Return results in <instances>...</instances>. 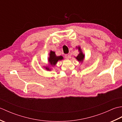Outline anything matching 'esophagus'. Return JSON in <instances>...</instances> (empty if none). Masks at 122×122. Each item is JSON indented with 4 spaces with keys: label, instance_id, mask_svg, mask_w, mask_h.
Wrapping results in <instances>:
<instances>
[{
    "label": "esophagus",
    "instance_id": "34e87169",
    "mask_svg": "<svg viewBox=\"0 0 122 122\" xmlns=\"http://www.w3.org/2000/svg\"><path fill=\"white\" fill-rule=\"evenodd\" d=\"M70 56L69 54H66L65 55V57H66V59H69L70 58Z\"/></svg>",
    "mask_w": 122,
    "mask_h": 122
}]
</instances>
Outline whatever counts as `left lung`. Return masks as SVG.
<instances>
[{"label":"left lung","mask_w":122,"mask_h":122,"mask_svg":"<svg viewBox=\"0 0 122 122\" xmlns=\"http://www.w3.org/2000/svg\"><path fill=\"white\" fill-rule=\"evenodd\" d=\"M78 49H79V50L80 51V53L78 54V56H76V59L78 60L79 61H80V62H82L83 60L84 59V54H83L81 50V48H80V47H78Z\"/></svg>","instance_id":"8db88e82"}]
</instances>
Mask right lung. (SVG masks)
Instances as JSON below:
<instances>
[{"label":"right lung","instance_id":"right-lung-1","mask_svg":"<svg viewBox=\"0 0 122 122\" xmlns=\"http://www.w3.org/2000/svg\"><path fill=\"white\" fill-rule=\"evenodd\" d=\"M63 59V57L62 56H56L55 52L53 51H50V56L49 58V61L51 65L55 66L56 63H57L59 60H61ZM46 69L47 70H49V68H46Z\"/></svg>","mask_w":122,"mask_h":122}]
</instances>
